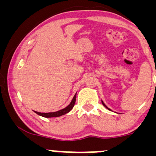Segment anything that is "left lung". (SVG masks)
Instances as JSON below:
<instances>
[{
  "instance_id": "obj_1",
  "label": "left lung",
  "mask_w": 156,
  "mask_h": 156,
  "mask_svg": "<svg viewBox=\"0 0 156 156\" xmlns=\"http://www.w3.org/2000/svg\"><path fill=\"white\" fill-rule=\"evenodd\" d=\"M102 103H103V105H104V106L105 107V108H108V110H110V111H111V109H110V108H108V107H107V106H106V105H105L104 104V103H103V101H102Z\"/></svg>"
}]
</instances>
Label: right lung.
<instances>
[{
    "label": "right lung",
    "instance_id": "right-lung-1",
    "mask_svg": "<svg viewBox=\"0 0 156 156\" xmlns=\"http://www.w3.org/2000/svg\"><path fill=\"white\" fill-rule=\"evenodd\" d=\"M76 94H75V96L73 97L72 101L71 103H69V105L68 106L66 107L65 108L62 109V110L58 111V112H49V113H41V112H35L36 114H39V115L42 116V117H60V116L64 115V114H67L69 112H70L72 110V108L74 106L75 103H76Z\"/></svg>",
    "mask_w": 156,
    "mask_h": 156
}]
</instances>
